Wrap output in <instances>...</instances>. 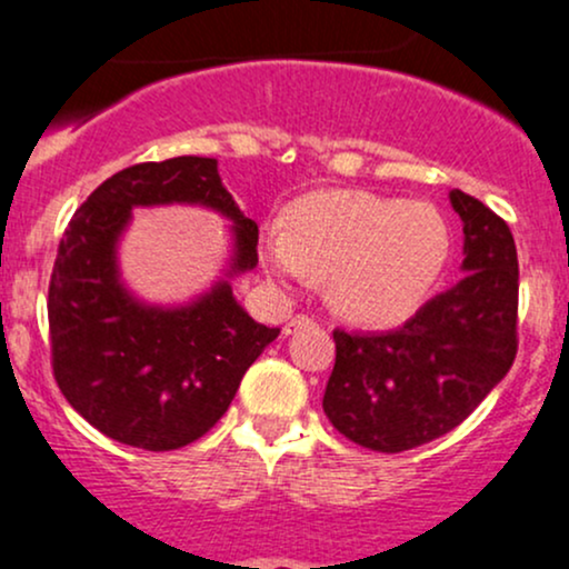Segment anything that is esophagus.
<instances>
[{
    "label": "esophagus",
    "instance_id": "1",
    "mask_svg": "<svg viewBox=\"0 0 569 569\" xmlns=\"http://www.w3.org/2000/svg\"><path fill=\"white\" fill-rule=\"evenodd\" d=\"M309 325H315V319L306 317V315H298V317H292L290 322L284 325L282 333H284V336H292V333H298V330H301V328H309Z\"/></svg>",
    "mask_w": 569,
    "mask_h": 569
}]
</instances>
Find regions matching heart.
I'll return each mask as SVG.
<instances>
[{"label": "heart", "instance_id": "heart-1", "mask_svg": "<svg viewBox=\"0 0 569 569\" xmlns=\"http://www.w3.org/2000/svg\"><path fill=\"white\" fill-rule=\"evenodd\" d=\"M451 252L432 203L362 190H322L260 228V260L279 284L328 279V301L368 328L403 322L425 303Z\"/></svg>", "mask_w": 569, "mask_h": 569}]
</instances>
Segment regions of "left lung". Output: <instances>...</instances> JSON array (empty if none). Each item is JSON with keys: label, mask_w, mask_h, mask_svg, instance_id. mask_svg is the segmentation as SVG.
Here are the masks:
<instances>
[{"label": "left lung", "mask_w": 569, "mask_h": 569, "mask_svg": "<svg viewBox=\"0 0 569 569\" xmlns=\"http://www.w3.org/2000/svg\"><path fill=\"white\" fill-rule=\"evenodd\" d=\"M465 277L387 333L333 330L336 366L322 408L341 436L370 451L417 449L476 411L516 357L519 260L502 217L462 190Z\"/></svg>", "instance_id": "left-lung-1"}]
</instances>
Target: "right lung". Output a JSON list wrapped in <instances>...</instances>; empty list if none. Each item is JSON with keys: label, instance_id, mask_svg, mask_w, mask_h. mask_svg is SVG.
<instances>
[{"label": "right lung", "instance_id": "add662e5", "mask_svg": "<svg viewBox=\"0 0 569 569\" xmlns=\"http://www.w3.org/2000/svg\"><path fill=\"white\" fill-rule=\"evenodd\" d=\"M196 202L234 222L227 277L196 302L156 307L122 284L119 236L133 206ZM258 266V226L236 207L214 158L180 156L118 171L63 231L48 290L56 385L118 443L171 451L228 411L241 376L279 336L241 309L231 279Z\"/></svg>", "mask_w": 569, "mask_h": 569}]
</instances>
